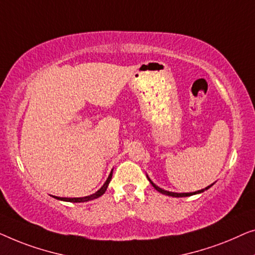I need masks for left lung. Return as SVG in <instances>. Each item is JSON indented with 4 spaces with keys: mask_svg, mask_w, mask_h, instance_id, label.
Here are the masks:
<instances>
[{
    "mask_svg": "<svg viewBox=\"0 0 255 255\" xmlns=\"http://www.w3.org/2000/svg\"><path fill=\"white\" fill-rule=\"evenodd\" d=\"M146 177H148V175H146ZM149 179V178H148ZM149 181H150V184H151L153 187H155V189L156 191H158L159 193H162V194H165V195H170V196H174V198H185V196H191V195H194V194H198V193H202V192H204V191H207L208 188H210L211 187V185L210 186H208V187H206V188H203V189H201V191H198V192H194V193H173V192H168V191H164V189H162V188H159L158 186H156L155 184H153V182L150 180L149 179Z\"/></svg>",
    "mask_w": 255,
    "mask_h": 255,
    "instance_id": "8db88e82",
    "label": "left lung"
}]
</instances>
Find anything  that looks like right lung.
Segmentation results:
<instances>
[{
	"label": "right lung",
	"instance_id": "right-lung-1",
	"mask_svg": "<svg viewBox=\"0 0 255 255\" xmlns=\"http://www.w3.org/2000/svg\"><path fill=\"white\" fill-rule=\"evenodd\" d=\"M111 178H112V172H111V174L109 175V178H107V180H106L105 184L103 185V187L100 188L98 192H96L95 194H92V195L84 196V198H57V196H54V198L57 199V200H61V201H68V202H87V201L97 199V198H99V196H102L104 193L106 192L107 186H109L110 181H111Z\"/></svg>",
	"mask_w": 255,
	"mask_h": 255
}]
</instances>
